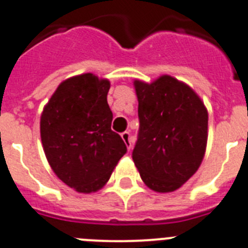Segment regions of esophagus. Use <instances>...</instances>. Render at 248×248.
<instances>
[{
    "instance_id": "obj_1",
    "label": "esophagus",
    "mask_w": 248,
    "mask_h": 248,
    "mask_svg": "<svg viewBox=\"0 0 248 248\" xmlns=\"http://www.w3.org/2000/svg\"><path fill=\"white\" fill-rule=\"evenodd\" d=\"M121 137H122V140L124 141V143H126V146H127L128 150H131V147H132V137H131V134L128 132V131H124V134L121 135Z\"/></svg>"
}]
</instances>
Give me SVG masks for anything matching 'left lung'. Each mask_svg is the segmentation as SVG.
I'll return each mask as SVG.
<instances>
[{
	"label": "left lung",
	"instance_id": "left-lung-1",
	"mask_svg": "<svg viewBox=\"0 0 248 248\" xmlns=\"http://www.w3.org/2000/svg\"><path fill=\"white\" fill-rule=\"evenodd\" d=\"M139 134L132 159L143 183L159 193L180 188L201 165L208 113L190 87L169 76L135 82Z\"/></svg>",
	"mask_w": 248,
	"mask_h": 248
}]
</instances>
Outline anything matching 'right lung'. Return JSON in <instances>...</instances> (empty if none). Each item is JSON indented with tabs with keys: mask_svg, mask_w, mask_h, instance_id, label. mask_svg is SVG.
I'll return each instance as SVG.
<instances>
[{
	"mask_svg": "<svg viewBox=\"0 0 248 248\" xmlns=\"http://www.w3.org/2000/svg\"><path fill=\"white\" fill-rule=\"evenodd\" d=\"M109 82L91 73L66 79L44 108L41 142L51 169L80 193L102 188L127 153L107 103Z\"/></svg>",
	"mask_w": 248,
	"mask_h": 248,
	"instance_id": "right-lung-1",
	"label": "right lung"
}]
</instances>
